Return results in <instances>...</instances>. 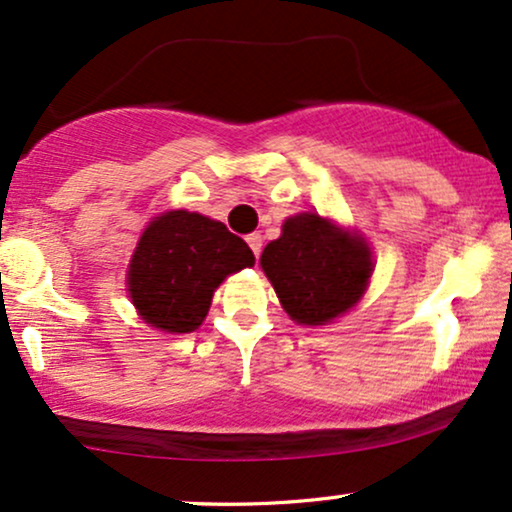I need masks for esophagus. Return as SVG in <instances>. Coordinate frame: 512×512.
Segmentation results:
<instances>
[{
	"label": "esophagus",
	"instance_id": "34e87169",
	"mask_svg": "<svg viewBox=\"0 0 512 512\" xmlns=\"http://www.w3.org/2000/svg\"><path fill=\"white\" fill-rule=\"evenodd\" d=\"M245 241H248L250 250L255 252V257H260V252H262V236L260 234H250L248 238H245Z\"/></svg>",
	"mask_w": 512,
	"mask_h": 512
}]
</instances>
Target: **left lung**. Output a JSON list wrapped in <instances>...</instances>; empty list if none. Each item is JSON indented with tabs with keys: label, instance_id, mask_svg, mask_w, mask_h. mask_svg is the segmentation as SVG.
Wrapping results in <instances>:
<instances>
[{
	"label": "left lung",
	"instance_id": "left-lung-1",
	"mask_svg": "<svg viewBox=\"0 0 512 512\" xmlns=\"http://www.w3.org/2000/svg\"><path fill=\"white\" fill-rule=\"evenodd\" d=\"M260 264L290 319L326 326L361 300L373 274V252L357 231L300 212L283 222Z\"/></svg>",
	"mask_w": 512,
	"mask_h": 512
}]
</instances>
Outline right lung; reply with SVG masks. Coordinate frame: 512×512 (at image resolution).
<instances>
[{
    "label": "right lung",
    "instance_id": "add662e5",
    "mask_svg": "<svg viewBox=\"0 0 512 512\" xmlns=\"http://www.w3.org/2000/svg\"><path fill=\"white\" fill-rule=\"evenodd\" d=\"M252 264L255 255L248 243L222 222L170 210L141 234L129 260L127 290L148 326L191 333L208 316L219 283Z\"/></svg>",
    "mask_w": 512,
    "mask_h": 512
}]
</instances>
